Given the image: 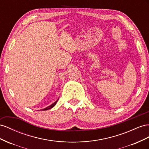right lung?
<instances>
[{"mask_svg": "<svg viewBox=\"0 0 149 149\" xmlns=\"http://www.w3.org/2000/svg\"><path fill=\"white\" fill-rule=\"evenodd\" d=\"M58 100H56V102H55L54 103H53L52 104H51L50 105H49V106H48L47 107H46V108H45V109H42V110H49V109H52V107H54L55 105H56V104H57V101H58Z\"/></svg>", "mask_w": 149, "mask_h": 149, "instance_id": "obj_1", "label": "right lung"}]
</instances>
